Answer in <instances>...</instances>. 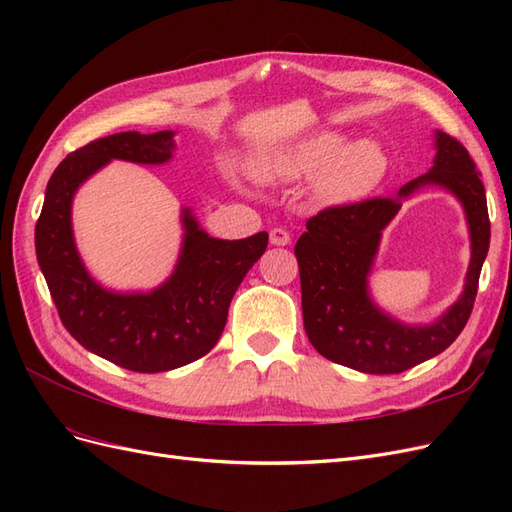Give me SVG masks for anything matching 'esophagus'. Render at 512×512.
Segmentation results:
<instances>
[{"label": "esophagus", "instance_id": "obj_1", "mask_svg": "<svg viewBox=\"0 0 512 512\" xmlns=\"http://www.w3.org/2000/svg\"><path fill=\"white\" fill-rule=\"evenodd\" d=\"M269 241L271 245H288L290 243V232L284 228H273L269 232Z\"/></svg>", "mask_w": 512, "mask_h": 512}]
</instances>
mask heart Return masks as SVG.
<instances>
[{
	"instance_id": "obj_1",
	"label": "heart",
	"mask_w": 512,
	"mask_h": 512,
	"mask_svg": "<svg viewBox=\"0 0 512 512\" xmlns=\"http://www.w3.org/2000/svg\"><path fill=\"white\" fill-rule=\"evenodd\" d=\"M389 160L376 138L320 130L262 158L254 173L262 183H294L316 175L314 192L329 205L356 203L382 183Z\"/></svg>"
}]
</instances>
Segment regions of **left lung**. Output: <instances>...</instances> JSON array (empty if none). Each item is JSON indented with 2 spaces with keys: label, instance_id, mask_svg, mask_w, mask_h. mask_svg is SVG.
<instances>
[{
  "label": "left lung",
  "instance_id": "left-lung-1",
  "mask_svg": "<svg viewBox=\"0 0 512 512\" xmlns=\"http://www.w3.org/2000/svg\"><path fill=\"white\" fill-rule=\"evenodd\" d=\"M433 147V166L406 183L395 198L324 209L307 220V230L294 245L305 333L324 359L363 374H401L444 352L466 327L489 252L487 196L466 147L442 130L433 132ZM425 184H440L462 203L471 232V265L464 292L442 317L429 325H408L370 299L368 275L381 230L400 203Z\"/></svg>",
  "mask_w": 512,
  "mask_h": 512
}]
</instances>
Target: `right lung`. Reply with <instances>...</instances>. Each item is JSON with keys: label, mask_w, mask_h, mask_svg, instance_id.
Instances as JSON below:
<instances>
[{"label": "right lung", "mask_w": 512, "mask_h": 512, "mask_svg": "<svg viewBox=\"0 0 512 512\" xmlns=\"http://www.w3.org/2000/svg\"><path fill=\"white\" fill-rule=\"evenodd\" d=\"M173 151V130L119 132L72 151L46 185L36 224L38 265L68 333L89 352L138 374L188 365L218 344L232 297L269 243L267 232L237 241L209 237L194 211L181 207L179 258L158 288L119 292L94 280L76 250L74 194L108 162L158 166Z\"/></svg>", "instance_id": "1"}]
</instances>
